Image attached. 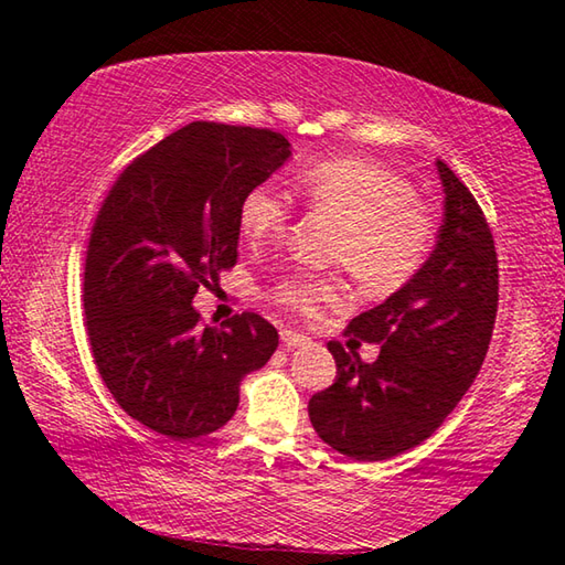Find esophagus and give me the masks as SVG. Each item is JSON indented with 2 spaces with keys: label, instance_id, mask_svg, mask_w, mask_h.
<instances>
[{
  "label": "esophagus",
  "instance_id": "obj_1",
  "mask_svg": "<svg viewBox=\"0 0 565 565\" xmlns=\"http://www.w3.org/2000/svg\"><path fill=\"white\" fill-rule=\"evenodd\" d=\"M281 341L286 349H296V347H303V343H309L311 339L303 337V333H296L291 329H281Z\"/></svg>",
  "mask_w": 565,
  "mask_h": 565
}]
</instances>
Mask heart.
<instances>
[{"mask_svg": "<svg viewBox=\"0 0 565 565\" xmlns=\"http://www.w3.org/2000/svg\"><path fill=\"white\" fill-rule=\"evenodd\" d=\"M299 191L313 212L339 222L329 259L347 266L366 294L404 289L431 256L434 218L394 171L363 159H327L303 171ZM289 222V199L269 184L248 189L238 204V228L254 244L281 238ZM343 296L341 274H289L271 289V299L299 317H317Z\"/></svg>", "mask_w": 565, "mask_h": 565, "instance_id": "obj_1", "label": "heart"}]
</instances>
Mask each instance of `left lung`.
<instances>
[{
    "mask_svg": "<svg viewBox=\"0 0 565 565\" xmlns=\"http://www.w3.org/2000/svg\"><path fill=\"white\" fill-rule=\"evenodd\" d=\"M444 224L424 269L384 303L359 313L347 337L381 343L363 363L329 341L337 381L309 401L323 444L356 461H386L426 441L481 371L499 311L493 234L471 191L436 161Z\"/></svg>",
    "mask_w": 565,
    "mask_h": 565,
    "instance_id": "left-lung-1",
    "label": "left lung"
}]
</instances>
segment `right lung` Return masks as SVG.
<instances>
[{"mask_svg":"<svg viewBox=\"0 0 565 565\" xmlns=\"http://www.w3.org/2000/svg\"><path fill=\"white\" fill-rule=\"evenodd\" d=\"M289 147L271 129L191 121L134 159L94 218L84 264L94 363L114 401L171 441L222 428L242 379L279 347L259 313L206 327L191 301L236 264L238 204Z\"/></svg>","mask_w":565,"mask_h":565,"instance_id":"right-lung-1","label":"right lung"}]
</instances>
